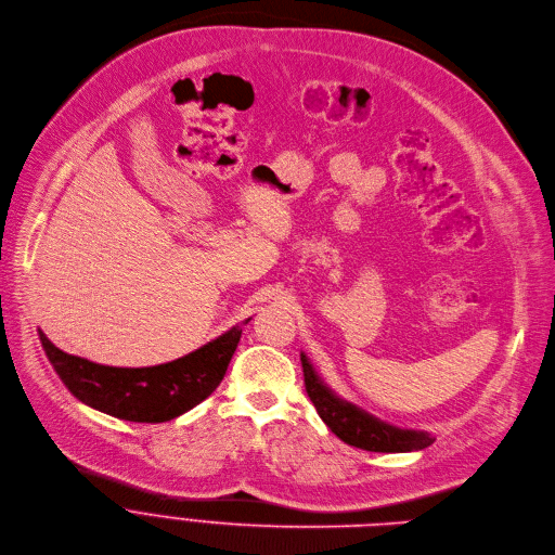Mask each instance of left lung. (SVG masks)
Here are the masks:
<instances>
[{"label": "left lung", "instance_id": "1", "mask_svg": "<svg viewBox=\"0 0 555 555\" xmlns=\"http://www.w3.org/2000/svg\"><path fill=\"white\" fill-rule=\"evenodd\" d=\"M300 365H304L306 391L323 423L347 444L359 447L365 451L380 453H400V451H416L429 447L436 438L425 431H410L391 427L367 412L349 405V402L336 398L314 374L306 354H300Z\"/></svg>", "mask_w": 555, "mask_h": 555}]
</instances>
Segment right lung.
I'll return each instance as SVG.
<instances>
[{
  "mask_svg": "<svg viewBox=\"0 0 555 555\" xmlns=\"http://www.w3.org/2000/svg\"><path fill=\"white\" fill-rule=\"evenodd\" d=\"M238 338L241 325H234L183 359L157 367L128 370L66 354L39 332L50 365L75 398L92 410L132 423H166L206 400L223 380Z\"/></svg>",
  "mask_w": 555,
  "mask_h": 555,
  "instance_id": "right-lung-1",
  "label": "right lung"
}]
</instances>
